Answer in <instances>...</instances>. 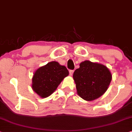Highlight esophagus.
I'll list each match as a JSON object with an SVG mask.
<instances>
[{"mask_svg":"<svg viewBox=\"0 0 132 132\" xmlns=\"http://www.w3.org/2000/svg\"><path fill=\"white\" fill-rule=\"evenodd\" d=\"M74 70H69V73H70V76H72V74H73V73H74Z\"/></svg>","mask_w":132,"mask_h":132,"instance_id":"esophagus-1","label":"esophagus"}]
</instances>
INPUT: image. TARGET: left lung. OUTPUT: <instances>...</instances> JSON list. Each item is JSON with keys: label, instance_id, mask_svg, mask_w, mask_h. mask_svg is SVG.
I'll list each match as a JSON object with an SVG mask.
<instances>
[{"label": "left lung", "instance_id": "left-lung-1", "mask_svg": "<svg viewBox=\"0 0 132 132\" xmlns=\"http://www.w3.org/2000/svg\"><path fill=\"white\" fill-rule=\"evenodd\" d=\"M73 79L77 93L81 98L90 101L105 92L111 81L112 76L104 65L85 61L75 70Z\"/></svg>", "mask_w": 132, "mask_h": 132}]
</instances>
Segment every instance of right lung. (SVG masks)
Returning <instances> with one entry per match:
<instances>
[{"instance_id":"1","label":"right lung","mask_w":132,"mask_h":132,"mask_svg":"<svg viewBox=\"0 0 132 132\" xmlns=\"http://www.w3.org/2000/svg\"><path fill=\"white\" fill-rule=\"evenodd\" d=\"M68 74L65 66L55 61L49 62L34 72L32 88L41 98H46L53 93Z\"/></svg>"}]
</instances>
